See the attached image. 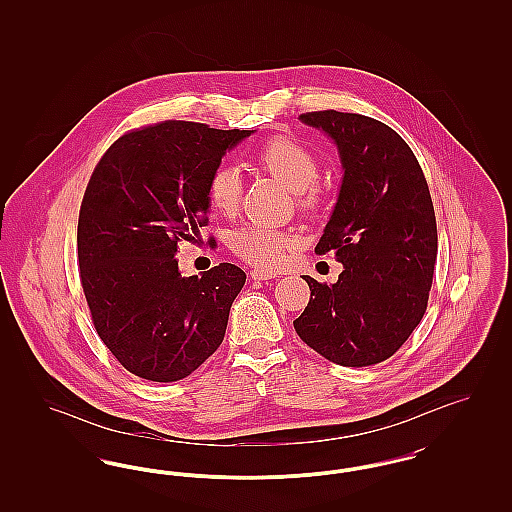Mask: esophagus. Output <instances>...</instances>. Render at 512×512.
Returning <instances> with one entry per match:
<instances>
[{
	"instance_id": "34e87169",
	"label": "esophagus",
	"mask_w": 512,
	"mask_h": 512,
	"mask_svg": "<svg viewBox=\"0 0 512 512\" xmlns=\"http://www.w3.org/2000/svg\"><path fill=\"white\" fill-rule=\"evenodd\" d=\"M249 278L251 280H270V278H276V274L267 268H253V270H249Z\"/></svg>"
}]
</instances>
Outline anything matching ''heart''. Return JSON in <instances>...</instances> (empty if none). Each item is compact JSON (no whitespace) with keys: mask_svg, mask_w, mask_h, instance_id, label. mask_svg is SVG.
Segmentation results:
<instances>
[{"mask_svg":"<svg viewBox=\"0 0 512 512\" xmlns=\"http://www.w3.org/2000/svg\"><path fill=\"white\" fill-rule=\"evenodd\" d=\"M255 161L261 169L284 182L295 192L297 207L303 213H317L324 201L318 186L320 163L309 147L286 136H274L259 147ZM242 174L232 165H219L209 174L207 197L213 209L232 215L242 199ZM299 244L292 230H278L265 224H245L230 236V249L253 267H278Z\"/></svg>","mask_w":512,"mask_h":512,"instance_id":"1","label":"heart"}]
</instances>
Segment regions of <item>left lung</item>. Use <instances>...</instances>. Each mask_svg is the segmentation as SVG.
<instances>
[{"label": "left lung", "mask_w": 512, "mask_h": 512, "mask_svg": "<svg viewBox=\"0 0 512 512\" xmlns=\"http://www.w3.org/2000/svg\"><path fill=\"white\" fill-rule=\"evenodd\" d=\"M299 119L340 149V197L315 253H332L345 268L332 286L303 276L311 297L293 328L336 365H376L409 340L428 307L438 257L428 182L384 122L334 109Z\"/></svg>", "instance_id": "1"}]
</instances>
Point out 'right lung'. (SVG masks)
Returning a JSON list of instances; mask_svg holds the SVG:
<instances>
[{
    "label": "right lung",
    "mask_w": 512,
    "mask_h": 512,
    "mask_svg": "<svg viewBox=\"0 0 512 512\" xmlns=\"http://www.w3.org/2000/svg\"><path fill=\"white\" fill-rule=\"evenodd\" d=\"M251 130L163 121L101 155L78 215V267L99 338L128 372L176 382L224 340L245 272L220 263L182 276L176 247L209 224L207 180Z\"/></svg>",
    "instance_id": "obj_1"
}]
</instances>
